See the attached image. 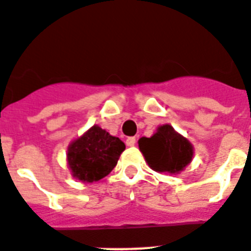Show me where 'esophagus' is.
Listing matches in <instances>:
<instances>
[{"mask_svg":"<svg viewBox=\"0 0 251 251\" xmlns=\"http://www.w3.org/2000/svg\"><path fill=\"white\" fill-rule=\"evenodd\" d=\"M135 143H136V139L134 138V136L126 139V145H127V147H134V145H135Z\"/></svg>","mask_w":251,"mask_h":251,"instance_id":"esophagus-1","label":"esophagus"}]
</instances>
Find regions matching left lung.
<instances>
[{"label":"left lung","instance_id":"left-lung-1","mask_svg":"<svg viewBox=\"0 0 251 251\" xmlns=\"http://www.w3.org/2000/svg\"><path fill=\"white\" fill-rule=\"evenodd\" d=\"M138 144L145 162L155 172L177 175L193 161V144L170 124L158 126L151 138H140Z\"/></svg>","mask_w":251,"mask_h":251}]
</instances>
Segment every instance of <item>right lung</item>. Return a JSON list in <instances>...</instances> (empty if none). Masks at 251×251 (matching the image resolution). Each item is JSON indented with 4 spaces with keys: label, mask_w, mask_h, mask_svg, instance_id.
Masks as SVG:
<instances>
[{
    "label": "right lung",
    "mask_w": 251,
    "mask_h": 251,
    "mask_svg": "<svg viewBox=\"0 0 251 251\" xmlns=\"http://www.w3.org/2000/svg\"><path fill=\"white\" fill-rule=\"evenodd\" d=\"M125 144L100 126L93 125L70 143L67 166L71 175L81 182H96L106 177L117 165Z\"/></svg>",
    "instance_id": "add662e5"
}]
</instances>
